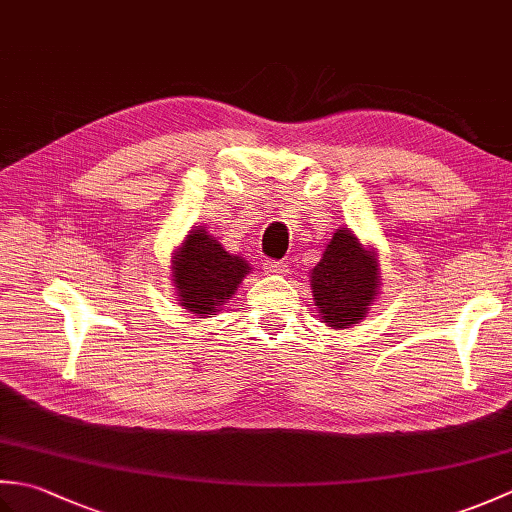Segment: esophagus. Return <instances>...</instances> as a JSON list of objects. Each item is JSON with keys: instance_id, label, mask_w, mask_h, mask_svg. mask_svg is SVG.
I'll list each match as a JSON object with an SVG mask.
<instances>
[{"instance_id": "34e87169", "label": "esophagus", "mask_w": 512, "mask_h": 512, "mask_svg": "<svg viewBox=\"0 0 512 512\" xmlns=\"http://www.w3.org/2000/svg\"><path fill=\"white\" fill-rule=\"evenodd\" d=\"M264 268H266V273H270V275H286L288 273V264L277 262V259H268Z\"/></svg>"}]
</instances>
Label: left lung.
Wrapping results in <instances>:
<instances>
[{"label":"left lung","mask_w":512,"mask_h":512,"mask_svg":"<svg viewBox=\"0 0 512 512\" xmlns=\"http://www.w3.org/2000/svg\"><path fill=\"white\" fill-rule=\"evenodd\" d=\"M314 306L323 323L345 328L358 323L378 295V264L350 231H336L310 275Z\"/></svg>","instance_id":"1"}]
</instances>
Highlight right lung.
I'll list each match as a JSON object with an SVG mask.
<instances>
[{
	"label": "right lung",
	"mask_w": 512,
	"mask_h": 512,
	"mask_svg": "<svg viewBox=\"0 0 512 512\" xmlns=\"http://www.w3.org/2000/svg\"><path fill=\"white\" fill-rule=\"evenodd\" d=\"M173 284L178 288L180 306L191 314L222 310L235 295L237 286L250 273L242 257L226 253L224 246L204 228H191L182 248L173 257Z\"/></svg>",
	"instance_id": "1"
}]
</instances>
